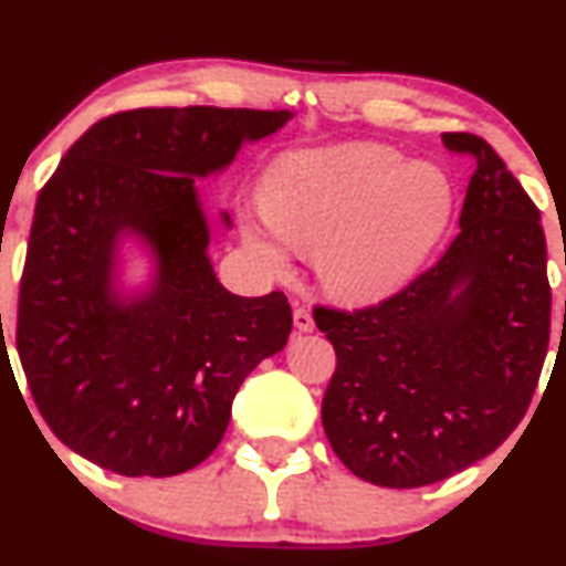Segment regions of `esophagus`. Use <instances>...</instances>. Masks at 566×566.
Returning <instances> with one entry per match:
<instances>
[{"instance_id":"esophagus-1","label":"esophagus","mask_w":566,"mask_h":566,"mask_svg":"<svg viewBox=\"0 0 566 566\" xmlns=\"http://www.w3.org/2000/svg\"><path fill=\"white\" fill-rule=\"evenodd\" d=\"M292 318H295V329L297 332H313V313L311 308H305V305H297L295 313H292Z\"/></svg>"}]
</instances>
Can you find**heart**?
<instances>
[{
  "instance_id": "obj_1",
  "label": "heart",
  "mask_w": 566,
  "mask_h": 566,
  "mask_svg": "<svg viewBox=\"0 0 566 566\" xmlns=\"http://www.w3.org/2000/svg\"><path fill=\"white\" fill-rule=\"evenodd\" d=\"M453 202L440 168L382 145L290 153L261 189L265 218L290 242L322 253L326 287L345 303H377L403 287L446 234ZM282 237L250 229L274 269L290 258Z\"/></svg>"
}]
</instances>
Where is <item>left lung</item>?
<instances>
[{
  "instance_id": "1",
  "label": "left lung",
  "mask_w": 566,
  "mask_h": 566,
  "mask_svg": "<svg viewBox=\"0 0 566 566\" xmlns=\"http://www.w3.org/2000/svg\"><path fill=\"white\" fill-rule=\"evenodd\" d=\"M472 163L451 248L382 303L316 305L337 369L322 421L332 451L382 488L440 482L516 430L551 337L541 210L478 134H442Z\"/></svg>"
}]
</instances>
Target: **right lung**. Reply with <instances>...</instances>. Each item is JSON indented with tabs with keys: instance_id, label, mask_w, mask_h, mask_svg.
Wrapping results in <instances>:
<instances>
[{
	"instance_id": "1",
	"label": "right lung",
	"mask_w": 566,
	"mask_h": 566,
	"mask_svg": "<svg viewBox=\"0 0 566 566\" xmlns=\"http://www.w3.org/2000/svg\"><path fill=\"white\" fill-rule=\"evenodd\" d=\"M287 111L139 107L102 118L39 192L18 297V356L50 430L124 478H171L206 461L231 400L287 345L284 292L240 297L218 282L195 176L223 171ZM229 227V216L223 213ZM156 253L154 290L120 302L114 248Z\"/></svg>"
}]
</instances>
